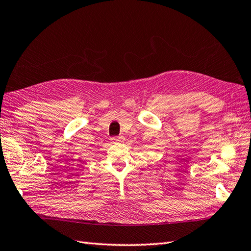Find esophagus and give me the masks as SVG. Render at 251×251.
<instances>
[{
	"label": "esophagus",
	"mask_w": 251,
	"mask_h": 251,
	"mask_svg": "<svg viewBox=\"0 0 251 251\" xmlns=\"http://www.w3.org/2000/svg\"><path fill=\"white\" fill-rule=\"evenodd\" d=\"M121 141H122L121 137H119V138H112V139H111V142H112V143H118V142H121Z\"/></svg>",
	"instance_id": "1"
}]
</instances>
